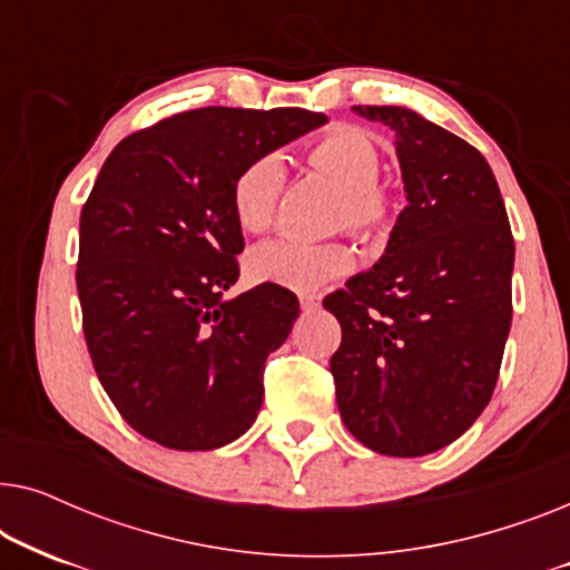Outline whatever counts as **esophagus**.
<instances>
[{
    "label": "esophagus",
    "mask_w": 570,
    "mask_h": 570,
    "mask_svg": "<svg viewBox=\"0 0 570 570\" xmlns=\"http://www.w3.org/2000/svg\"><path fill=\"white\" fill-rule=\"evenodd\" d=\"M318 306H322V295H316V293H303L301 295V308L303 311H316Z\"/></svg>",
    "instance_id": "esophagus-1"
}]
</instances>
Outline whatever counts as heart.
<instances>
[{"instance_id":"heart-1","label":"heart","mask_w":570,"mask_h":570,"mask_svg":"<svg viewBox=\"0 0 570 570\" xmlns=\"http://www.w3.org/2000/svg\"><path fill=\"white\" fill-rule=\"evenodd\" d=\"M308 160L345 191L340 220L365 238L376 236L392 215V199L379 186L381 155L376 142L363 129L337 127L311 145ZM283 184L285 166L275 153L259 155L238 170L230 184V209L240 228L246 233L269 228ZM353 262L355 252L345 240L279 236L248 252L246 272L256 283L308 293L345 275Z\"/></svg>"}]
</instances>
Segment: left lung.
I'll use <instances>...</instances> for the list:
<instances>
[{"instance_id":"1","label":"left lung","mask_w":570,"mask_h":570,"mask_svg":"<svg viewBox=\"0 0 570 570\" xmlns=\"http://www.w3.org/2000/svg\"><path fill=\"white\" fill-rule=\"evenodd\" d=\"M394 131L407 207L373 269L324 298L342 423L386 456L433 454L493 396L511 330L513 236L488 160L400 106H355Z\"/></svg>"}]
</instances>
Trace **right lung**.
I'll return each instance as SVG.
<instances>
[{
  "mask_svg": "<svg viewBox=\"0 0 570 570\" xmlns=\"http://www.w3.org/2000/svg\"><path fill=\"white\" fill-rule=\"evenodd\" d=\"M322 124L306 108H197L121 139L100 168L80 215L82 332L106 394L145 439L220 449L259 415L264 363L298 298L279 285L223 298L244 252L230 184Z\"/></svg>",
  "mask_w": 570,
  "mask_h": 570,
  "instance_id": "1",
  "label": "right lung"
}]
</instances>
